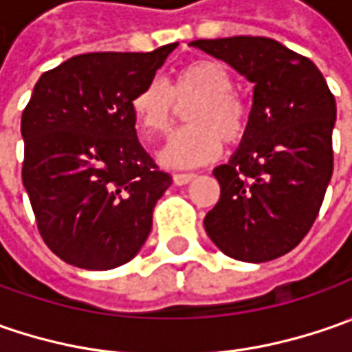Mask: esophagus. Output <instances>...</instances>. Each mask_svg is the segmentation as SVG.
Instances as JSON below:
<instances>
[{
    "label": "esophagus",
    "instance_id": "esophagus-1",
    "mask_svg": "<svg viewBox=\"0 0 352 352\" xmlns=\"http://www.w3.org/2000/svg\"><path fill=\"white\" fill-rule=\"evenodd\" d=\"M194 178H196V174H192V172H176L174 174V184L176 186H184V184H188Z\"/></svg>",
    "mask_w": 352,
    "mask_h": 352
}]
</instances>
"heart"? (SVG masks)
Here are the masks:
<instances>
[{
  "label": "heart",
  "instance_id": "heart-1",
  "mask_svg": "<svg viewBox=\"0 0 352 352\" xmlns=\"http://www.w3.org/2000/svg\"><path fill=\"white\" fill-rule=\"evenodd\" d=\"M235 80L221 62L199 58L182 66L172 86L153 78L133 98V111L146 133H166L180 103L190 104V125L176 131L160 151L166 168H196L221 153V144L243 141L249 129V109L236 96Z\"/></svg>",
  "mask_w": 352,
  "mask_h": 352
}]
</instances>
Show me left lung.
<instances>
[{"mask_svg":"<svg viewBox=\"0 0 352 352\" xmlns=\"http://www.w3.org/2000/svg\"><path fill=\"white\" fill-rule=\"evenodd\" d=\"M192 47L252 84L249 129L227 164L204 227L227 256L266 263L307 235L333 174L337 105L319 68L266 36L201 38Z\"/></svg>","mask_w":352,"mask_h":352,"instance_id":"left-lung-1","label":"left lung"}]
</instances>
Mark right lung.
<instances>
[{"label":"right lung","instance_id":"right-lung-1","mask_svg":"<svg viewBox=\"0 0 352 352\" xmlns=\"http://www.w3.org/2000/svg\"><path fill=\"white\" fill-rule=\"evenodd\" d=\"M176 47L78 54L38 78L21 117L23 186L38 233L64 263L116 268L151 233L172 176L139 142L133 98Z\"/></svg>","mask_w":352,"mask_h":352}]
</instances>
